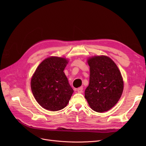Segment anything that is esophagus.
<instances>
[{
    "label": "esophagus",
    "mask_w": 146,
    "mask_h": 146,
    "mask_svg": "<svg viewBox=\"0 0 146 146\" xmlns=\"http://www.w3.org/2000/svg\"><path fill=\"white\" fill-rule=\"evenodd\" d=\"M77 92H79V93H82V92H83V88L80 87L77 88Z\"/></svg>",
    "instance_id": "obj_1"
}]
</instances>
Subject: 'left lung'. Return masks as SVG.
<instances>
[{
	"label": "left lung",
	"instance_id": "8db88e82",
	"mask_svg": "<svg viewBox=\"0 0 146 146\" xmlns=\"http://www.w3.org/2000/svg\"><path fill=\"white\" fill-rule=\"evenodd\" d=\"M90 83L85 98L90 108L98 113L108 111L120 99L123 90L121 73L116 63L106 55L89 57Z\"/></svg>",
	"mask_w": 146,
	"mask_h": 146
}]
</instances>
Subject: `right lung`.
<instances>
[{"instance_id": "obj_1", "label": "right lung", "mask_w": 146, "mask_h": 146, "mask_svg": "<svg viewBox=\"0 0 146 146\" xmlns=\"http://www.w3.org/2000/svg\"><path fill=\"white\" fill-rule=\"evenodd\" d=\"M68 62L64 57H48L39 64L31 78L35 99L48 111H56L66 107L73 94L63 72Z\"/></svg>"}]
</instances>
